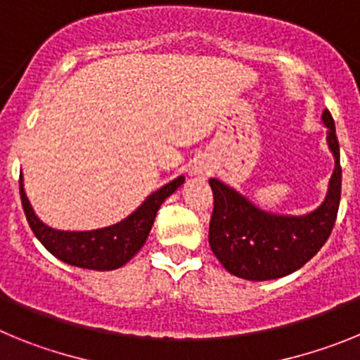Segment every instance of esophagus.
I'll list each match as a JSON object with an SVG mask.
<instances>
[{"label":"esophagus","instance_id":"34e87169","mask_svg":"<svg viewBox=\"0 0 360 360\" xmlns=\"http://www.w3.org/2000/svg\"><path fill=\"white\" fill-rule=\"evenodd\" d=\"M212 169H211V165L205 164V162H198V164L193 167V174L198 178H202V180H207L209 176H211Z\"/></svg>","mask_w":360,"mask_h":360}]
</instances>
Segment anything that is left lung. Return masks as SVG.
<instances>
[{"mask_svg": "<svg viewBox=\"0 0 360 360\" xmlns=\"http://www.w3.org/2000/svg\"><path fill=\"white\" fill-rule=\"evenodd\" d=\"M321 120L328 128L326 144L335 167L326 196L314 211L299 216L265 211L224 180H209L214 195L209 245L232 276L249 281L285 278L310 262L332 234L341 202V153L328 110Z\"/></svg>", "mask_w": 360, "mask_h": 360, "instance_id": "8db88e82", "label": "left lung"}]
</instances>
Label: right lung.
Segmentation results:
<instances>
[{
    "label": "right lung",
    "mask_w": 360,
    "mask_h": 360,
    "mask_svg": "<svg viewBox=\"0 0 360 360\" xmlns=\"http://www.w3.org/2000/svg\"><path fill=\"white\" fill-rule=\"evenodd\" d=\"M186 182L178 176L148 196L129 216L113 225L91 231H61L46 225L32 207L25 193L23 173L19 174V195L32 232L50 254L72 266L88 270H115L144 247L155 216L164 200Z\"/></svg>",
    "instance_id": "1"
}]
</instances>
